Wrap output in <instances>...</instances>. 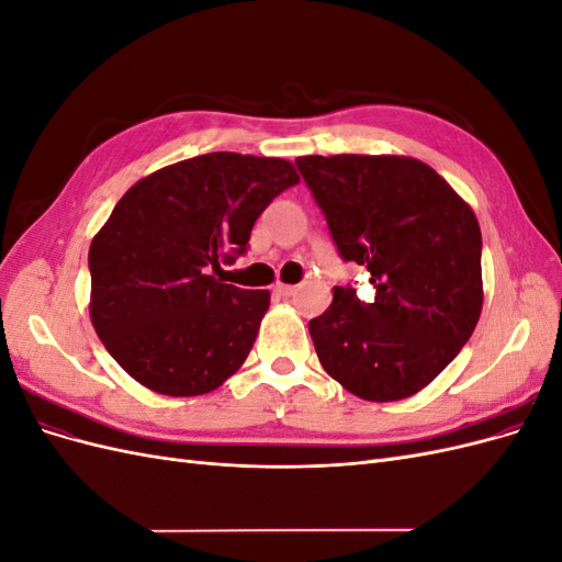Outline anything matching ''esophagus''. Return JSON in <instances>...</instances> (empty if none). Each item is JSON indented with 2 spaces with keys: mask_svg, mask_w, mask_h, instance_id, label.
<instances>
[{
  "mask_svg": "<svg viewBox=\"0 0 562 562\" xmlns=\"http://www.w3.org/2000/svg\"><path fill=\"white\" fill-rule=\"evenodd\" d=\"M295 291H297V288L291 285V283H281V281L274 283V293L281 295V297H291Z\"/></svg>",
  "mask_w": 562,
  "mask_h": 562,
  "instance_id": "obj_1",
  "label": "esophagus"
}]
</instances>
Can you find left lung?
Listing matches in <instances>:
<instances>
[{"mask_svg":"<svg viewBox=\"0 0 562 562\" xmlns=\"http://www.w3.org/2000/svg\"><path fill=\"white\" fill-rule=\"evenodd\" d=\"M345 260L370 271L372 304L333 288L310 321L323 370L353 396H415L462 351L481 318V227L429 164L403 155L297 157Z\"/></svg>","mask_w":562,"mask_h":562,"instance_id":"8db88e82","label":"left lung"}]
</instances>
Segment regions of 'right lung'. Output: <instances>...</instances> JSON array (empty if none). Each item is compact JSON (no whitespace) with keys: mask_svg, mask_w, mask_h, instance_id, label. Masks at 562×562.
<instances>
[{"mask_svg":"<svg viewBox=\"0 0 562 562\" xmlns=\"http://www.w3.org/2000/svg\"><path fill=\"white\" fill-rule=\"evenodd\" d=\"M300 182L277 157L211 151L135 182L89 248V314L128 375L164 396H201L244 366L269 291L211 274L246 250L269 201Z\"/></svg>","mask_w":562,"mask_h":562,"instance_id":"add662e5","label":"right lung"}]
</instances>
